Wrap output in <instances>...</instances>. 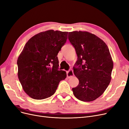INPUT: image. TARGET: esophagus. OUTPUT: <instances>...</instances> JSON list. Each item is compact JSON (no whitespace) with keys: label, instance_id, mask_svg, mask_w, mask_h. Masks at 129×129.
Listing matches in <instances>:
<instances>
[{"label":"esophagus","instance_id":"obj_1","mask_svg":"<svg viewBox=\"0 0 129 129\" xmlns=\"http://www.w3.org/2000/svg\"><path fill=\"white\" fill-rule=\"evenodd\" d=\"M74 76V73L73 70H70L68 72H67V77L68 78H71Z\"/></svg>","mask_w":129,"mask_h":129}]
</instances>
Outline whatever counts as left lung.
Wrapping results in <instances>:
<instances>
[{"label":"left lung","instance_id":"1","mask_svg":"<svg viewBox=\"0 0 129 129\" xmlns=\"http://www.w3.org/2000/svg\"><path fill=\"white\" fill-rule=\"evenodd\" d=\"M69 40L75 49L77 60L74 74L79 80L72 88L74 96L84 102L96 100L111 80L113 62L108 46L95 35L85 31L69 32Z\"/></svg>","mask_w":129,"mask_h":129}]
</instances>
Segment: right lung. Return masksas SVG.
<instances>
[{"mask_svg":"<svg viewBox=\"0 0 129 129\" xmlns=\"http://www.w3.org/2000/svg\"><path fill=\"white\" fill-rule=\"evenodd\" d=\"M68 32L48 30L28 40L17 59L18 77L25 92L32 99L51 96L67 76L58 70L57 54L68 39Z\"/></svg>","mask_w":129,"mask_h":129,"instance_id":"1","label":"right lung"}]
</instances>
